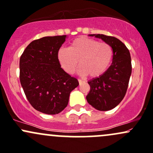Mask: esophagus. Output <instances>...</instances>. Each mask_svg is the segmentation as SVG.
Returning <instances> with one entry per match:
<instances>
[{
	"label": "esophagus",
	"instance_id": "esophagus-1",
	"mask_svg": "<svg viewBox=\"0 0 153 153\" xmlns=\"http://www.w3.org/2000/svg\"><path fill=\"white\" fill-rule=\"evenodd\" d=\"M78 81H79V85H81L82 83L84 82V81H82V79H78Z\"/></svg>",
	"mask_w": 153,
	"mask_h": 153
}]
</instances>
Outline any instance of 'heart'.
<instances>
[{"mask_svg": "<svg viewBox=\"0 0 153 153\" xmlns=\"http://www.w3.org/2000/svg\"><path fill=\"white\" fill-rule=\"evenodd\" d=\"M112 57L113 50L109 44L87 37L77 38L68 48L62 47L57 52L59 63L67 73H74L80 63V74H88L91 77L103 74Z\"/></svg>", "mask_w": 153, "mask_h": 153, "instance_id": "b5f03b06", "label": "heart"}]
</instances>
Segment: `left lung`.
Returning <instances> with one entry per match:
<instances>
[{"label":"left lung","mask_w":153,"mask_h":153,"mask_svg":"<svg viewBox=\"0 0 153 153\" xmlns=\"http://www.w3.org/2000/svg\"><path fill=\"white\" fill-rule=\"evenodd\" d=\"M109 44L113 50L112 63L101 76L88 82L90 90L86 99L99 111H108L122 101L127 91L131 75V58L129 50L115 37L103 34H90Z\"/></svg>","instance_id":"8db88e82"}]
</instances>
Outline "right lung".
Listing matches in <instances>:
<instances>
[{"label":"right lung","mask_w":153,"mask_h":153,"mask_svg":"<svg viewBox=\"0 0 153 153\" xmlns=\"http://www.w3.org/2000/svg\"><path fill=\"white\" fill-rule=\"evenodd\" d=\"M67 36H45L33 41L19 60V79L26 98L40 112L56 114L67 106L78 80L61 68L57 52Z\"/></svg>","instance_id":"obj_1"}]
</instances>
